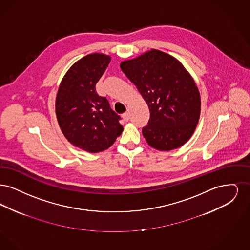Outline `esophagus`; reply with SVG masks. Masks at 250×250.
<instances>
[{
  "label": "esophagus",
  "mask_w": 250,
  "mask_h": 250,
  "mask_svg": "<svg viewBox=\"0 0 250 250\" xmlns=\"http://www.w3.org/2000/svg\"><path fill=\"white\" fill-rule=\"evenodd\" d=\"M129 117H130V114H129L128 111H126V112H125V113L123 114V118H124L125 121H128Z\"/></svg>",
  "instance_id": "34e87169"
}]
</instances>
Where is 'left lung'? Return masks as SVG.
I'll use <instances>...</instances> for the list:
<instances>
[{
    "label": "left lung",
    "instance_id": "1",
    "mask_svg": "<svg viewBox=\"0 0 250 250\" xmlns=\"http://www.w3.org/2000/svg\"><path fill=\"white\" fill-rule=\"evenodd\" d=\"M120 67L143 95L150 110L143 128L147 143L170 151L191 138L201 114V95L190 74L171 55L157 49L121 62Z\"/></svg>",
    "mask_w": 250,
    "mask_h": 250
}]
</instances>
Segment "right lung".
<instances>
[{"label": "right lung", "mask_w": 250, "mask_h": 250, "mask_svg": "<svg viewBox=\"0 0 250 250\" xmlns=\"http://www.w3.org/2000/svg\"><path fill=\"white\" fill-rule=\"evenodd\" d=\"M110 59L92 53L76 62L62 78L56 96L55 111L62 134L74 146L93 154L107 150L124 130L121 117L95 90Z\"/></svg>", "instance_id": "add662e5"}]
</instances>
